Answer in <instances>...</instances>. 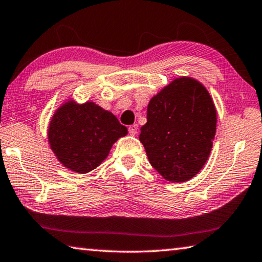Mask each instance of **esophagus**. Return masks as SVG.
<instances>
[{
	"mask_svg": "<svg viewBox=\"0 0 262 262\" xmlns=\"http://www.w3.org/2000/svg\"><path fill=\"white\" fill-rule=\"evenodd\" d=\"M138 129H139L138 124H132V126L128 127V132H129V134L133 136L138 134Z\"/></svg>",
	"mask_w": 262,
	"mask_h": 262,
	"instance_id": "1",
	"label": "esophagus"
}]
</instances>
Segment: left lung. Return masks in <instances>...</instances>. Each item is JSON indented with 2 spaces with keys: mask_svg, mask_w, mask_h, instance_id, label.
I'll list each match as a JSON object with an SVG mask.
<instances>
[{
  "mask_svg": "<svg viewBox=\"0 0 262 262\" xmlns=\"http://www.w3.org/2000/svg\"><path fill=\"white\" fill-rule=\"evenodd\" d=\"M215 127L217 111L205 86L180 77L150 99L139 139L152 168L164 180L182 183L204 167Z\"/></svg>",
  "mask_w": 262,
  "mask_h": 262,
  "instance_id": "1",
  "label": "left lung"
}]
</instances>
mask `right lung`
Masks as SVG:
<instances>
[{
  "label": "right lung",
  "mask_w": 262,
  "mask_h": 262,
  "mask_svg": "<svg viewBox=\"0 0 262 262\" xmlns=\"http://www.w3.org/2000/svg\"><path fill=\"white\" fill-rule=\"evenodd\" d=\"M128 134L116 116L93 101H65L53 113L48 140L57 160L77 173L99 167L113 144Z\"/></svg>",
  "instance_id": "obj_1"
}]
</instances>
